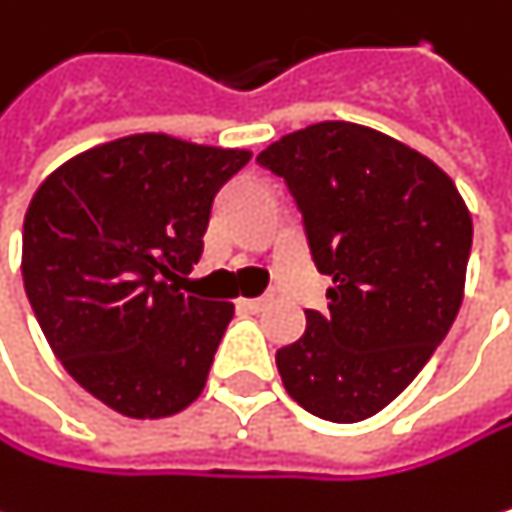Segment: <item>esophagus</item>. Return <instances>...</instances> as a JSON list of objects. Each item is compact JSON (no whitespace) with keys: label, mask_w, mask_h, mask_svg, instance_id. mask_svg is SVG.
Instances as JSON below:
<instances>
[{"label":"esophagus","mask_w":512,"mask_h":512,"mask_svg":"<svg viewBox=\"0 0 512 512\" xmlns=\"http://www.w3.org/2000/svg\"><path fill=\"white\" fill-rule=\"evenodd\" d=\"M267 306V300L264 297H248V300H239V309L242 312H261Z\"/></svg>","instance_id":"obj_1"}]
</instances>
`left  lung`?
Here are the masks:
<instances>
[{"label": "left lung", "instance_id": "obj_1", "mask_svg": "<svg viewBox=\"0 0 512 512\" xmlns=\"http://www.w3.org/2000/svg\"><path fill=\"white\" fill-rule=\"evenodd\" d=\"M303 215L331 276L327 309L276 352L285 391L327 422H361L404 391L446 340L464 297L470 212L452 178L379 130L321 121L258 154Z\"/></svg>", "mask_w": 512, "mask_h": 512}]
</instances>
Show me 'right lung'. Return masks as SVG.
<instances>
[{
  "mask_svg": "<svg viewBox=\"0 0 512 512\" xmlns=\"http://www.w3.org/2000/svg\"><path fill=\"white\" fill-rule=\"evenodd\" d=\"M251 151L166 133L96 145L35 191L23 288L54 355L105 407L163 419L200 397L233 303L181 294L215 194Z\"/></svg>",
  "mask_w": 512,
  "mask_h": 512,
  "instance_id": "right-lung-1",
  "label": "right lung"
}]
</instances>
